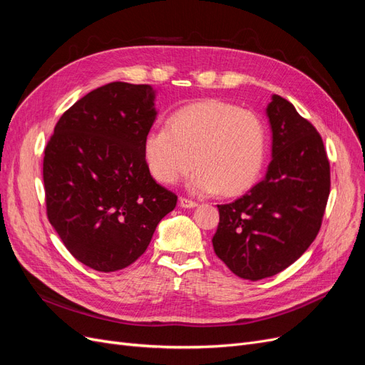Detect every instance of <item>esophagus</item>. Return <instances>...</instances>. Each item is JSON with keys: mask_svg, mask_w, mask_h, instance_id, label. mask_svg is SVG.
<instances>
[{"mask_svg": "<svg viewBox=\"0 0 365 365\" xmlns=\"http://www.w3.org/2000/svg\"><path fill=\"white\" fill-rule=\"evenodd\" d=\"M180 205L182 208H195L197 205V202L189 200V197H180Z\"/></svg>", "mask_w": 365, "mask_h": 365, "instance_id": "obj_1", "label": "esophagus"}]
</instances>
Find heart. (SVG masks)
Listing matches in <instances>:
<instances>
[{
    "label": "heart",
    "mask_w": 365,
    "mask_h": 365,
    "mask_svg": "<svg viewBox=\"0 0 365 365\" xmlns=\"http://www.w3.org/2000/svg\"><path fill=\"white\" fill-rule=\"evenodd\" d=\"M267 150L263 118L216 98L178 109L169 128L150 129L143 141L148 168L161 184H176L195 164L189 187L197 195L247 192L262 173Z\"/></svg>",
    "instance_id": "b5f03b06"
}]
</instances>
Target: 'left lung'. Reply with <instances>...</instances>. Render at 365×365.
I'll return each instance as SVG.
<instances>
[{
	"label": "left lung",
	"instance_id": "obj_1",
	"mask_svg": "<svg viewBox=\"0 0 365 365\" xmlns=\"http://www.w3.org/2000/svg\"><path fill=\"white\" fill-rule=\"evenodd\" d=\"M272 161L264 180L235 202L217 205L216 256L247 280L279 274L311 247L330 193L322 135L292 103L274 94L267 108Z\"/></svg>",
	"mask_w": 365,
	"mask_h": 365
}]
</instances>
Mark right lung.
I'll return each mask as SVG.
<instances>
[{
    "label": "right lung",
    "mask_w": 365,
    "mask_h": 365,
    "mask_svg": "<svg viewBox=\"0 0 365 365\" xmlns=\"http://www.w3.org/2000/svg\"><path fill=\"white\" fill-rule=\"evenodd\" d=\"M150 85L111 82L54 126L43 152L47 216L73 256L101 272L134 263L178 196L152 178L143 141L155 121Z\"/></svg>",
    "instance_id": "right-lung-1"
}]
</instances>
